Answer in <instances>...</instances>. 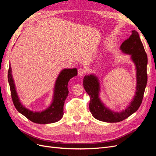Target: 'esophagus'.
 Segmentation results:
<instances>
[{
	"label": "esophagus",
	"mask_w": 156,
	"mask_h": 156,
	"mask_svg": "<svg viewBox=\"0 0 156 156\" xmlns=\"http://www.w3.org/2000/svg\"><path fill=\"white\" fill-rule=\"evenodd\" d=\"M86 73V70L83 68H80L78 69V75L79 76H83V75Z\"/></svg>",
	"instance_id": "34e87169"
}]
</instances>
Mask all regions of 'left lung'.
Segmentation results:
<instances>
[{
  "mask_svg": "<svg viewBox=\"0 0 156 156\" xmlns=\"http://www.w3.org/2000/svg\"><path fill=\"white\" fill-rule=\"evenodd\" d=\"M131 32L129 38L120 46L123 53L131 55L136 69V93L133 100L126 109L121 112H115L107 108L99 98L100 83L98 78L94 75L84 77L83 87L90 96V111L98 120L111 123L124 120L137 111L142 103L148 79L146 72L148 58L138 32L135 30Z\"/></svg>",
  "mask_w": 156,
  "mask_h": 156,
  "instance_id": "obj_1",
  "label": "left lung"
}]
</instances>
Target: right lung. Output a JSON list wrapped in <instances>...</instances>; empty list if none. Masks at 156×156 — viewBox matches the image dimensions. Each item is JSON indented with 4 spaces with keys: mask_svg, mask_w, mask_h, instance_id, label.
<instances>
[{
    "mask_svg": "<svg viewBox=\"0 0 156 156\" xmlns=\"http://www.w3.org/2000/svg\"><path fill=\"white\" fill-rule=\"evenodd\" d=\"M77 75V70L76 68L63 69L56 81L53 100L50 107L42 112H33L21 105L16 92L12 75L11 66L10 65L8 72V79L13 105L18 112L34 123L45 124L58 122L62 119L64 115V104L69 92L68 82L71 78L76 76Z\"/></svg>",
    "mask_w": 156,
    "mask_h": 156,
    "instance_id": "obj_1",
    "label": "right lung"
}]
</instances>
